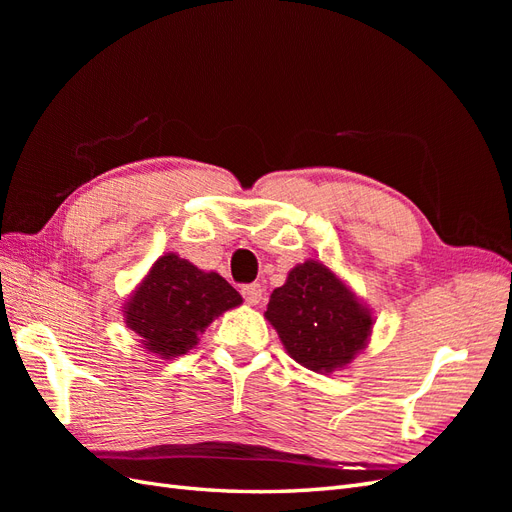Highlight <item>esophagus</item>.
<instances>
[{
    "label": "esophagus",
    "instance_id": "esophagus-1",
    "mask_svg": "<svg viewBox=\"0 0 512 512\" xmlns=\"http://www.w3.org/2000/svg\"><path fill=\"white\" fill-rule=\"evenodd\" d=\"M262 292H265V288H262L258 282H254V284H245L243 288H241V294H243V299L250 303V305H258L260 301H262Z\"/></svg>",
    "mask_w": 512,
    "mask_h": 512
}]
</instances>
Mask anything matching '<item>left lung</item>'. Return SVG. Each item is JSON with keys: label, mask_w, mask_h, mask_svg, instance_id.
<instances>
[{"label": "left lung", "mask_w": 512, "mask_h": 512, "mask_svg": "<svg viewBox=\"0 0 512 512\" xmlns=\"http://www.w3.org/2000/svg\"><path fill=\"white\" fill-rule=\"evenodd\" d=\"M265 316L292 359L312 371L344 367L371 333L367 309L316 260L288 273L286 284L273 290Z\"/></svg>", "instance_id": "obj_1"}]
</instances>
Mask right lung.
Instances as JSON below:
<instances>
[{
  "mask_svg": "<svg viewBox=\"0 0 512 512\" xmlns=\"http://www.w3.org/2000/svg\"><path fill=\"white\" fill-rule=\"evenodd\" d=\"M241 303V294L222 275L203 273L175 254L162 256L126 307L128 327L147 350L162 359L196 344L209 322Z\"/></svg>",
  "mask_w": 512,
  "mask_h": 512,
  "instance_id": "right-lung-1",
  "label": "right lung"
}]
</instances>
